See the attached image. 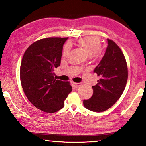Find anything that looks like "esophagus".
Segmentation results:
<instances>
[{
	"label": "esophagus",
	"mask_w": 146,
	"mask_h": 146,
	"mask_svg": "<svg viewBox=\"0 0 146 146\" xmlns=\"http://www.w3.org/2000/svg\"><path fill=\"white\" fill-rule=\"evenodd\" d=\"M72 85H73V87H74L75 88H78L80 86V84L79 83H74V82H72Z\"/></svg>",
	"instance_id": "34e87169"
}]
</instances>
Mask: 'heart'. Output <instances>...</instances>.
Here are the masks:
<instances>
[{"mask_svg": "<svg viewBox=\"0 0 146 146\" xmlns=\"http://www.w3.org/2000/svg\"><path fill=\"white\" fill-rule=\"evenodd\" d=\"M78 43L87 52L90 57L99 56L102 50L101 40L96 36H87L81 38L78 40ZM70 47L67 44L63 49V55H66L69 53Z\"/></svg>", "mask_w": 146, "mask_h": 146, "instance_id": "obj_1", "label": "heart"}]
</instances>
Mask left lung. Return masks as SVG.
<instances>
[{
    "label": "left lung",
    "mask_w": 146,
    "mask_h": 146,
    "mask_svg": "<svg viewBox=\"0 0 146 146\" xmlns=\"http://www.w3.org/2000/svg\"><path fill=\"white\" fill-rule=\"evenodd\" d=\"M105 53L94 69L100 77L93 86V94L84 100V106L95 112H101L113 106L122 95L128 80V67L126 59L117 44L107 39Z\"/></svg>",
    "instance_id": "obj_1"
}]
</instances>
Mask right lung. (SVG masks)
<instances>
[{"label": "right lung", "instance_id": "add662e5", "mask_svg": "<svg viewBox=\"0 0 146 146\" xmlns=\"http://www.w3.org/2000/svg\"><path fill=\"white\" fill-rule=\"evenodd\" d=\"M67 39H42L30 45L22 57L20 75L24 93L33 105L48 113L61 110L72 91L69 82L56 80L53 73Z\"/></svg>", "mask_w": 146, "mask_h": 146}]
</instances>
